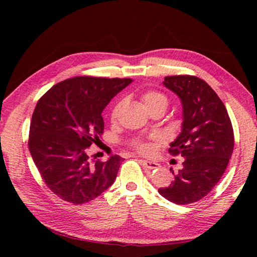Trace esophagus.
Wrapping results in <instances>:
<instances>
[{"label":"esophagus","mask_w":257,"mask_h":257,"mask_svg":"<svg viewBox=\"0 0 257 257\" xmlns=\"http://www.w3.org/2000/svg\"><path fill=\"white\" fill-rule=\"evenodd\" d=\"M141 163H143V166L147 169H149V170H154V169H158L160 167L159 163H157L155 161H150V160H140Z\"/></svg>","instance_id":"obj_1"}]
</instances>
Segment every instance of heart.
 Wrapping results in <instances>:
<instances>
[{
    "mask_svg": "<svg viewBox=\"0 0 257 257\" xmlns=\"http://www.w3.org/2000/svg\"><path fill=\"white\" fill-rule=\"evenodd\" d=\"M141 100H143L145 107L148 109L149 112L155 110L157 108H161V107L167 108L168 106V98L166 97V95H163L162 92L157 91V90H149V91L144 92L143 96H141ZM123 103H124V100L120 99L116 102V105L113 106L111 114H110L112 120H114L118 117V114L120 110H121ZM133 145L135 148L140 152V154L148 155L152 151V145L148 143V141L136 139L133 143Z\"/></svg>",
    "mask_w": 257,
    "mask_h": 257,
    "instance_id": "obj_1",
    "label": "heart"
}]
</instances>
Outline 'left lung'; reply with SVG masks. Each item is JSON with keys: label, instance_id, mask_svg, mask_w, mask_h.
Segmentation results:
<instances>
[{"label": "left lung", "instance_id": "1", "mask_svg": "<svg viewBox=\"0 0 257 257\" xmlns=\"http://www.w3.org/2000/svg\"><path fill=\"white\" fill-rule=\"evenodd\" d=\"M182 105L181 133L169 152L181 154L183 167L159 193L176 204L201 200L220 181L234 148V134L224 103L195 76H168L163 81Z\"/></svg>", "mask_w": 257, "mask_h": 257}]
</instances>
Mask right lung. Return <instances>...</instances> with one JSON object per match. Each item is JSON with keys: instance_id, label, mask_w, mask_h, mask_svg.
<instances>
[{"instance_id": "1", "label": "right lung", "mask_w": 257, "mask_h": 257, "mask_svg": "<svg viewBox=\"0 0 257 257\" xmlns=\"http://www.w3.org/2000/svg\"><path fill=\"white\" fill-rule=\"evenodd\" d=\"M130 78L79 76L54 85L32 116L29 148L48 188L62 200L84 204L110 188L123 158L91 162L87 155L103 133L101 112Z\"/></svg>"}]
</instances>
